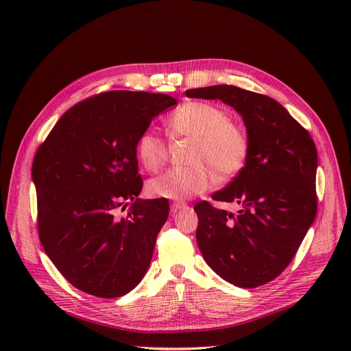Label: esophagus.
<instances>
[{
    "instance_id": "34e87169",
    "label": "esophagus",
    "mask_w": 351,
    "mask_h": 351,
    "mask_svg": "<svg viewBox=\"0 0 351 351\" xmlns=\"http://www.w3.org/2000/svg\"><path fill=\"white\" fill-rule=\"evenodd\" d=\"M186 206H187L186 202H183V200H174L173 204H171V212H177L180 209H184Z\"/></svg>"
}]
</instances>
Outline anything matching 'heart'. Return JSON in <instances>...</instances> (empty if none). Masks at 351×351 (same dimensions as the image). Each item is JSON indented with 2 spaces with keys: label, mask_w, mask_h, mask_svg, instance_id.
I'll list each match as a JSON object with an SVG mask.
<instances>
[{
  "label": "heart",
  "mask_w": 351,
  "mask_h": 351,
  "mask_svg": "<svg viewBox=\"0 0 351 351\" xmlns=\"http://www.w3.org/2000/svg\"><path fill=\"white\" fill-rule=\"evenodd\" d=\"M171 139H187L186 167L169 168L149 180L147 193L154 197L186 199L205 192L215 174L227 180L239 174L249 154L247 137L230 115L209 102H186L167 121ZM136 155L147 171H156L168 158V146L155 130H145L136 142Z\"/></svg>",
  "instance_id": "heart-1"
}]
</instances>
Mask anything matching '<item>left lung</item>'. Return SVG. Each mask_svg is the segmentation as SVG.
Returning <instances> with one entry per match:
<instances>
[{"label": "left lung", "instance_id": "left-lung-1", "mask_svg": "<svg viewBox=\"0 0 351 351\" xmlns=\"http://www.w3.org/2000/svg\"><path fill=\"white\" fill-rule=\"evenodd\" d=\"M187 98L219 99L234 108L247 132L249 154L241 171L217 202H199L197 246L222 280L254 289L287 268L316 217L317 152L311 134L275 99L230 84L189 89Z\"/></svg>", "mask_w": 351, "mask_h": 351}]
</instances>
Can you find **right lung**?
Here are the masks:
<instances>
[{
  "label": "right lung",
  "instance_id": "add662e5",
  "mask_svg": "<svg viewBox=\"0 0 351 351\" xmlns=\"http://www.w3.org/2000/svg\"><path fill=\"white\" fill-rule=\"evenodd\" d=\"M174 105L164 93H99L62 114L39 146L32 165L39 239L80 291L121 297L149 268L169 205L165 197H139L136 142L154 117Z\"/></svg>",
  "mask_w": 351,
  "mask_h": 351
}]
</instances>
